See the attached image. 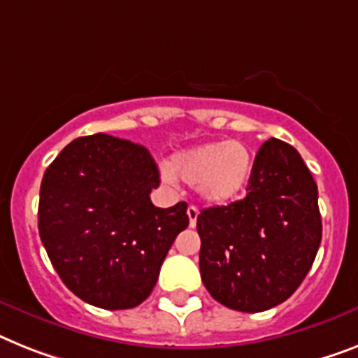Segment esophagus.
I'll return each instance as SVG.
<instances>
[{
	"label": "esophagus",
	"mask_w": 358,
	"mask_h": 358,
	"mask_svg": "<svg viewBox=\"0 0 358 358\" xmlns=\"http://www.w3.org/2000/svg\"><path fill=\"white\" fill-rule=\"evenodd\" d=\"M186 214H188V220H190V227L194 229V227H196V223H197V215H199V210H197L196 206H188Z\"/></svg>",
	"instance_id": "obj_1"
}]
</instances>
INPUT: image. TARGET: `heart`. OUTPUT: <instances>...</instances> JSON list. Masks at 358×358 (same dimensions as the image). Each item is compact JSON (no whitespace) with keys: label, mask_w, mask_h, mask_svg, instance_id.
Segmentation results:
<instances>
[{"label":"heart","mask_w":358,"mask_h":358,"mask_svg":"<svg viewBox=\"0 0 358 358\" xmlns=\"http://www.w3.org/2000/svg\"><path fill=\"white\" fill-rule=\"evenodd\" d=\"M252 153L239 141L210 143L177 153L164 170L168 182L176 176L188 185H196L197 194L208 205H229L245 192L252 176Z\"/></svg>","instance_id":"1"}]
</instances>
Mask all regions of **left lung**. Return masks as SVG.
<instances>
[{
    "mask_svg": "<svg viewBox=\"0 0 358 358\" xmlns=\"http://www.w3.org/2000/svg\"><path fill=\"white\" fill-rule=\"evenodd\" d=\"M249 194L197 215L201 280L229 309L267 311L309 273L322 241L318 188L291 144L268 138L254 159Z\"/></svg>",
    "mask_w": 358,
    "mask_h": 358,
    "instance_id": "obj_1",
    "label": "left lung"
}]
</instances>
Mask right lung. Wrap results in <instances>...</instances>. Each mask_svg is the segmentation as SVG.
Listing matches in <instances>:
<instances>
[{
	"instance_id": "1",
	"label": "right lung",
	"mask_w": 358,
	"mask_h": 358,
	"mask_svg": "<svg viewBox=\"0 0 358 358\" xmlns=\"http://www.w3.org/2000/svg\"><path fill=\"white\" fill-rule=\"evenodd\" d=\"M159 168L146 148L96 133L67 144L43 173L38 230L67 289L91 306L131 309L153 291L186 203L159 208Z\"/></svg>"
}]
</instances>
